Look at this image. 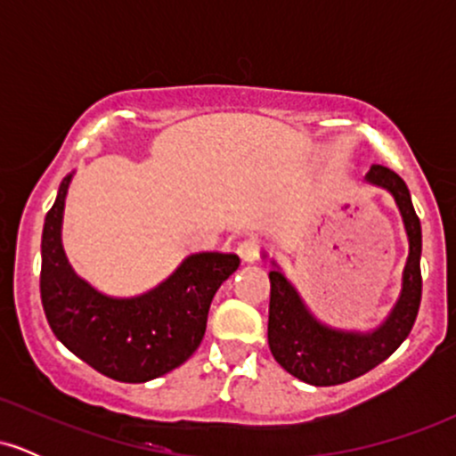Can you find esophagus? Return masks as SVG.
I'll return each mask as SVG.
<instances>
[{
    "label": "esophagus",
    "instance_id": "obj_1",
    "mask_svg": "<svg viewBox=\"0 0 456 456\" xmlns=\"http://www.w3.org/2000/svg\"><path fill=\"white\" fill-rule=\"evenodd\" d=\"M238 255L244 264H253L259 259V244L255 240H244L238 244Z\"/></svg>",
    "mask_w": 456,
    "mask_h": 456
}]
</instances>
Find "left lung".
<instances>
[{
  "label": "left lung",
  "instance_id": "1",
  "mask_svg": "<svg viewBox=\"0 0 456 456\" xmlns=\"http://www.w3.org/2000/svg\"><path fill=\"white\" fill-rule=\"evenodd\" d=\"M395 197L410 240V255L403 268L401 294L390 315L370 332L330 328L308 311L300 294L272 261L268 345L287 373L311 386H337L352 381L384 362L411 332L422 296L420 253L422 229L407 184L388 167L373 165L364 177Z\"/></svg>",
  "mask_w": 456,
  "mask_h": 456
}]
</instances>
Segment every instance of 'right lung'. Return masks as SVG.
Wrapping results in <instances>:
<instances>
[{
  "instance_id": "add662e5",
  "label": "right lung",
  "mask_w": 456,
  "mask_h": 456,
  "mask_svg": "<svg viewBox=\"0 0 456 456\" xmlns=\"http://www.w3.org/2000/svg\"><path fill=\"white\" fill-rule=\"evenodd\" d=\"M72 174L61 180L45 218L40 297L61 343L98 373L128 384L184 364L206 334L212 297L238 270L232 253H195L148 294L111 297L77 276L61 246V218Z\"/></svg>"
}]
</instances>
